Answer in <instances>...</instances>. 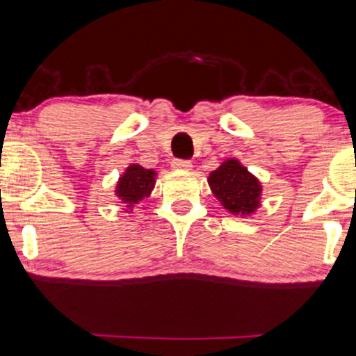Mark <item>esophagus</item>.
I'll return each mask as SVG.
<instances>
[{
    "label": "esophagus",
    "instance_id": "esophagus-1",
    "mask_svg": "<svg viewBox=\"0 0 356 356\" xmlns=\"http://www.w3.org/2000/svg\"><path fill=\"white\" fill-rule=\"evenodd\" d=\"M191 167H193V163H191L189 160L175 159L174 162H172V168H174V170H189Z\"/></svg>",
    "mask_w": 356,
    "mask_h": 356
}]
</instances>
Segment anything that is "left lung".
I'll return each mask as SVG.
<instances>
[{
    "label": "left lung",
    "mask_w": 356,
    "mask_h": 356,
    "mask_svg": "<svg viewBox=\"0 0 356 356\" xmlns=\"http://www.w3.org/2000/svg\"><path fill=\"white\" fill-rule=\"evenodd\" d=\"M209 188L228 211L249 215L259 204L261 186L237 160H227L209 174Z\"/></svg>",
    "instance_id": "8db88e82"
}]
</instances>
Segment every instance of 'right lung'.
Segmentation results:
<instances>
[{
    "mask_svg": "<svg viewBox=\"0 0 356 356\" xmlns=\"http://www.w3.org/2000/svg\"><path fill=\"white\" fill-rule=\"evenodd\" d=\"M155 186V172L152 168H143L141 165H131L126 174L119 179L115 193L126 203V208H131L143 197L149 196Z\"/></svg>",
    "mask_w": 356,
    "mask_h": 356,
    "instance_id": "obj_1",
    "label": "right lung"
}]
</instances>
